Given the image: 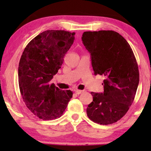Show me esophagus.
<instances>
[{
  "mask_svg": "<svg viewBox=\"0 0 151 151\" xmlns=\"http://www.w3.org/2000/svg\"><path fill=\"white\" fill-rule=\"evenodd\" d=\"M83 93H84V91H81V90H76L75 91V93L77 94H80Z\"/></svg>",
  "mask_w": 151,
  "mask_h": 151,
  "instance_id": "esophagus-1",
  "label": "esophagus"
}]
</instances>
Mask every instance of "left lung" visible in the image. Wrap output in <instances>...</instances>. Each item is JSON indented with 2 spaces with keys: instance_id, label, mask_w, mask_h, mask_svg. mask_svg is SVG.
Segmentation results:
<instances>
[{
  "instance_id": "8db88e82",
  "label": "left lung",
  "mask_w": 151,
  "mask_h": 151,
  "mask_svg": "<svg viewBox=\"0 0 151 151\" xmlns=\"http://www.w3.org/2000/svg\"><path fill=\"white\" fill-rule=\"evenodd\" d=\"M82 40L91 54L94 75L105 76L103 93H91L93 101L86 114L96 123H114L129 111L136 94L139 83L136 58L127 40L113 30L84 32Z\"/></svg>"
}]
</instances>
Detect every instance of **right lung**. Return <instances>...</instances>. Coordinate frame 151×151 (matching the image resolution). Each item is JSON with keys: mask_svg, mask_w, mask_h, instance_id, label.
Here are the masks:
<instances>
[{"mask_svg": "<svg viewBox=\"0 0 151 151\" xmlns=\"http://www.w3.org/2000/svg\"><path fill=\"white\" fill-rule=\"evenodd\" d=\"M75 35L46 30L30 40L22 52L19 66L20 94L27 108L40 119L59 118L73 97L72 91L61 90L50 81L60 68Z\"/></svg>", "mask_w": 151, "mask_h": 151, "instance_id": "right-lung-1", "label": "right lung"}]
</instances>
